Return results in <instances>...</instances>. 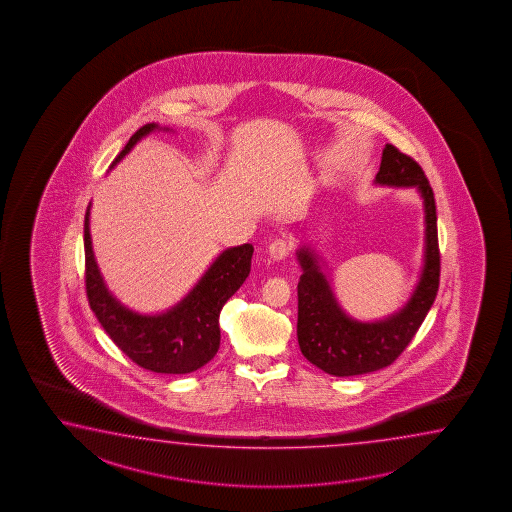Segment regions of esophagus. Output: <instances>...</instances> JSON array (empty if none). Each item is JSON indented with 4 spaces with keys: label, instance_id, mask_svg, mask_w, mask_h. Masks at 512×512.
Listing matches in <instances>:
<instances>
[{
    "label": "esophagus",
    "instance_id": "34e87169",
    "mask_svg": "<svg viewBox=\"0 0 512 512\" xmlns=\"http://www.w3.org/2000/svg\"><path fill=\"white\" fill-rule=\"evenodd\" d=\"M289 251H291V243L285 240H274L271 245H269V256H271L274 261L285 260L287 256H289Z\"/></svg>",
    "mask_w": 512,
    "mask_h": 512
}]
</instances>
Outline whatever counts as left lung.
Masks as SVG:
<instances>
[{
	"label": "left lung",
	"mask_w": 512,
	"mask_h": 512,
	"mask_svg": "<svg viewBox=\"0 0 512 512\" xmlns=\"http://www.w3.org/2000/svg\"><path fill=\"white\" fill-rule=\"evenodd\" d=\"M374 185L416 189L423 201V263L409 300L398 311L372 321L356 320L343 311L331 276L312 243L296 251L298 343L301 354L327 374L345 378L389 367L409 345L434 303L440 285V251L436 203L420 165L387 143Z\"/></svg>",
	"instance_id": "left-lung-1"
}]
</instances>
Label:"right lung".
Returning a JSON list of instances; mask_svg holds the SVG:
<instances>
[{
  "mask_svg": "<svg viewBox=\"0 0 512 512\" xmlns=\"http://www.w3.org/2000/svg\"><path fill=\"white\" fill-rule=\"evenodd\" d=\"M156 131L172 132L147 123L132 134L125 149L112 161L114 169L143 138ZM85 285L89 305L111 340L143 369L160 374L198 371L220 349V312L251 272L254 247L243 243L221 251L178 303L165 311L145 314L121 303L101 276L91 238V203L85 212Z\"/></svg>",
  "mask_w": 512,
  "mask_h": 512,
  "instance_id": "add662e5",
  "label": "right lung"
}]
</instances>
